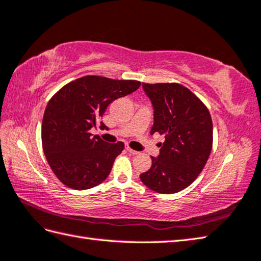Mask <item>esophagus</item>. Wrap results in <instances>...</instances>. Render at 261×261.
I'll return each instance as SVG.
<instances>
[{
    "label": "esophagus",
    "mask_w": 261,
    "mask_h": 261,
    "mask_svg": "<svg viewBox=\"0 0 261 261\" xmlns=\"http://www.w3.org/2000/svg\"><path fill=\"white\" fill-rule=\"evenodd\" d=\"M126 150L130 152V154H132V155H137V154H139V152H138L137 150H135V149H132L131 147H129V146H126Z\"/></svg>",
    "instance_id": "esophagus-1"
}]
</instances>
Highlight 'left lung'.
<instances>
[{
  "label": "left lung",
  "mask_w": 261,
  "mask_h": 261,
  "mask_svg": "<svg viewBox=\"0 0 261 261\" xmlns=\"http://www.w3.org/2000/svg\"><path fill=\"white\" fill-rule=\"evenodd\" d=\"M154 106L150 135L165 137L160 156L140 174L152 191L175 193L200 174L213 148V121L207 106L187 87L176 83L142 84Z\"/></svg>",
  "instance_id": "obj_1"
}]
</instances>
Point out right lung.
<instances>
[{"label":"right lung","instance_id":"add662e5","mask_svg":"<svg viewBox=\"0 0 261 261\" xmlns=\"http://www.w3.org/2000/svg\"><path fill=\"white\" fill-rule=\"evenodd\" d=\"M137 80H115L85 75L63 86L45 109L42 123L44 154L53 173L64 186L86 190L109 176L124 144H107L90 130L112 101L134 93ZM100 127L105 124L100 122Z\"/></svg>","mask_w":261,"mask_h":261}]
</instances>
